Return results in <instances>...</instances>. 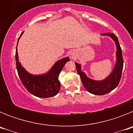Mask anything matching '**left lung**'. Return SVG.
Wrapping results in <instances>:
<instances>
[{
    "label": "left lung",
    "instance_id": "1",
    "mask_svg": "<svg viewBox=\"0 0 133 133\" xmlns=\"http://www.w3.org/2000/svg\"><path fill=\"white\" fill-rule=\"evenodd\" d=\"M103 35L110 36L115 41L117 45V63L112 73L104 81H97L90 79L81 70V65L75 63L77 72L80 75L81 81L87 91L96 95H103L107 94L115 89L118 86L121 78L122 71L123 69V58L121 48L117 36L114 33H103Z\"/></svg>",
    "mask_w": 133,
    "mask_h": 133
}]
</instances>
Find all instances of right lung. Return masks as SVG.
<instances>
[{"label": "right lung", "instance_id": "add662e5", "mask_svg": "<svg viewBox=\"0 0 133 133\" xmlns=\"http://www.w3.org/2000/svg\"><path fill=\"white\" fill-rule=\"evenodd\" d=\"M23 33V32L20 35L18 42ZM15 59L18 77L24 87L30 93L40 98H49L54 97L58 94L61 88L58 76L64 64L70 60L69 57L57 61L47 74L37 76L32 75L27 72L21 66V63L18 61L17 46L15 54Z\"/></svg>", "mask_w": 133, "mask_h": 133}]
</instances>
